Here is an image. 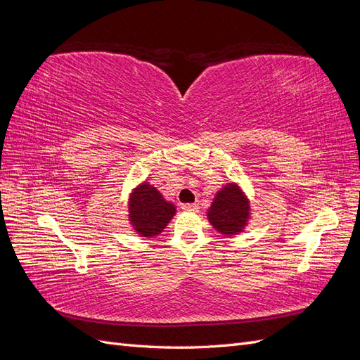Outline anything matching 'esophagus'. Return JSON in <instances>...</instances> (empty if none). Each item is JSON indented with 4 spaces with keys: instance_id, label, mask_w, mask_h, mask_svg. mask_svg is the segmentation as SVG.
I'll return each instance as SVG.
<instances>
[{
    "instance_id": "esophagus-1",
    "label": "esophagus",
    "mask_w": 360,
    "mask_h": 360,
    "mask_svg": "<svg viewBox=\"0 0 360 360\" xmlns=\"http://www.w3.org/2000/svg\"><path fill=\"white\" fill-rule=\"evenodd\" d=\"M181 209L186 212H198L200 207H198V204H183Z\"/></svg>"
}]
</instances>
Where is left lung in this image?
<instances>
[{
	"label": "left lung",
	"instance_id": "left-lung-1",
	"mask_svg": "<svg viewBox=\"0 0 360 360\" xmlns=\"http://www.w3.org/2000/svg\"><path fill=\"white\" fill-rule=\"evenodd\" d=\"M250 204L245 192L236 183H228L217 191L207 217L209 222L224 236L238 234L249 221Z\"/></svg>",
	"mask_w": 360,
	"mask_h": 360
}]
</instances>
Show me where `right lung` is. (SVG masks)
I'll return each mask as SVG.
<instances>
[{
	"label": "right lung",
	"mask_w": 360,
	"mask_h": 360,
	"mask_svg": "<svg viewBox=\"0 0 360 360\" xmlns=\"http://www.w3.org/2000/svg\"><path fill=\"white\" fill-rule=\"evenodd\" d=\"M176 212V205L147 181L141 183L129 197V222L141 237L160 234Z\"/></svg>",
	"instance_id": "right-lung-1"
}]
</instances>
